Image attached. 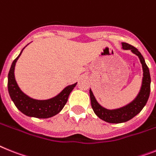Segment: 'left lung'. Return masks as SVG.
Wrapping results in <instances>:
<instances>
[{
  "mask_svg": "<svg viewBox=\"0 0 156 156\" xmlns=\"http://www.w3.org/2000/svg\"><path fill=\"white\" fill-rule=\"evenodd\" d=\"M123 50H131V51L138 56L140 63L142 64L143 78L140 90L139 91L137 96L130 103L114 109H108L101 105L96 100L91 89H90V96L91 101V106L94 113L100 119L105 122L111 124H119V123L126 122L128 120L133 118L138 113L140 112L143 108L148 100L151 90V76L145 60L141 53L133 46L126 43H121Z\"/></svg>",
  "mask_w": 156,
  "mask_h": 156,
  "instance_id": "left-lung-1",
  "label": "left lung"
}]
</instances>
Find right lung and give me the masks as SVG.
Segmentation results:
<instances>
[{"label":"right lung","mask_w":156,"mask_h":156,"mask_svg":"<svg viewBox=\"0 0 156 156\" xmlns=\"http://www.w3.org/2000/svg\"><path fill=\"white\" fill-rule=\"evenodd\" d=\"M26 47L22 49L19 55L12 62L9 70V75H8V90H9V96L15 104L16 107L26 116L36 117V118H49L58 114L63 108L64 105L67 101L70 92L75 87L77 82L65 87L59 94L54 98L46 100L34 99L24 94L20 90L16 81L14 71H15L16 63Z\"/></svg>","instance_id":"add662e5"}]
</instances>
